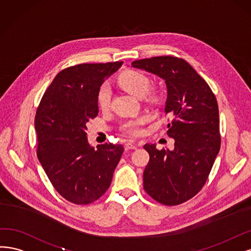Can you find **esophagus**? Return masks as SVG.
Segmentation results:
<instances>
[{
  "label": "esophagus",
  "instance_id": "34e87169",
  "mask_svg": "<svg viewBox=\"0 0 251 251\" xmlns=\"http://www.w3.org/2000/svg\"><path fill=\"white\" fill-rule=\"evenodd\" d=\"M124 148H125V150H134L137 148V146L132 143H126L124 145Z\"/></svg>",
  "mask_w": 251,
  "mask_h": 251
}]
</instances>
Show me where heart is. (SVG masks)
I'll return each mask as SVG.
<instances>
[{
  "instance_id": "obj_1",
  "label": "heart",
  "mask_w": 251,
  "mask_h": 251,
  "mask_svg": "<svg viewBox=\"0 0 251 251\" xmlns=\"http://www.w3.org/2000/svg\"><path fill=\"white\" fill-rule=\"evenodd\" d=\"M118 84L126 92L135 97L142 98L148 103H157L160 99V94L155 88H150V79L147 75L139 71H126L120 74ZM97 104L100 109L106 110L110 104V90L107 85L103 84L97 93ZM147 122V117H140L129 120L122 125V131L128 135L139 136L143 133V125Z\"/></svg>"
}]
</instances>
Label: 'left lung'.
Wrapping results in <instances>:
<instances>
[{
	"mask_svg": "<svg viewBox=\"0 0 251 251\" xmlns=\"http://www.w3.org/2000/svg\"><path fill=\"white\" fill-rule=\"evenodd\" d=\"M131 66L165 80L167 134L175 140L172 151L157 150L153 144L144 146L150 156L144 189L161 204H181L203 188L219 153L217 99L205 80L182 58L157 56L135 60Z\"/></svg>",
	"mask_w": 251,
	"mask_h": 251,
	"instance_id": "obj_1",
	"label": "left lung"
}]
</instances>
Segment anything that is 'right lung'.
I'll return each instance as SVG.
<instances>
[{
  "label": "right lung",
  "instance_id": "obj_1",
  "mask_svg": "<svg viewBox=\"0 0 251 251\" xmlns=\"http://www.w3.org/2000/svg\"><path fill=\"white\" fill-rule=\"evenodd\" d=\"M122 61L80 63L59 72L37 107L36 154L55 190L72 203L86 205L109 188L124 148L90 146L86 123L98 116V93L105 77Z\"/></svg>",
  "mask_w": 251,
  "mask_h": 251
}]
</instances>
